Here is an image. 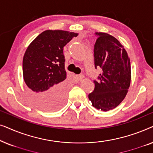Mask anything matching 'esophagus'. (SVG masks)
<instances>
[{
	"instance_id": "1",
	"label": "esophagus",
	"mask_w": 153,
	"mask_h": 153,
	"mask_svg": "<svg viewBox=\"0 0 153 153\" xmlns=\"http://www.w3.org/2000/svg\"><path fill=\"white\" fill-rule=\"evenodd\" d=\"M76 77L77 80L80 81V80H81V79H83V78H84V76H83V74H79V75H76Z\"/></svg>"
}]
</instances>
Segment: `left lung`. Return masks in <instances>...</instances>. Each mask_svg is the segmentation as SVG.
<instances>
[{
	"label": "left lung",
	"mask_w": 153,
	"mask_h": 153,
	"mask_svg": "<svg viewBox=\"0 0 153 153\" xmlns=\"http://www.w3.org/2000/svg\"><path fill=\"white\" fill-rule=\"evenodd\" d=\"M94 46L95 68H101L99 81L88 95L92 105L107 111L120 104L126 96L131 81L130 60L126 50L116 38L105 33H95Z\"/></svg>",
	"instance_id": "obj_1"
}]
</instances>
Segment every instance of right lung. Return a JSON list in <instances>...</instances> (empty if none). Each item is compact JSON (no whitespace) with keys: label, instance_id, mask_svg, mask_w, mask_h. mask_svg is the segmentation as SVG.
<instances>
[{"label":"right lung","instance_id":"1","mask_svg":"<svg viewBox=\"0 0 153 153\" xmlns=\"http://www.w3.org/2000/svg\"><path fill=\"white\" fill-rule=\"evenodd\" d=\"M78 33L47 30L30 44L23 58V76L28 95L39 108L56 111L65 102L63 47Z\"/></svg>","mask_w":153,"mask_h":153}]
</instances>
